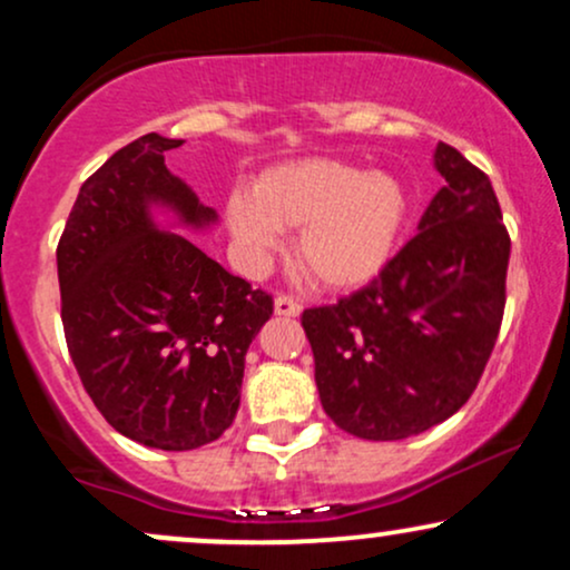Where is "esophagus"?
Segmentation results:
<instances>
[{"label": "esophagus", "instance_id": "obj_1", "mask_svg": "<svg viewBox=\"0 0 570 570\" xmlns=\"http://www.w3.org/2000/svg\"><path fill=\"white\" fill-rule=\"evenodd\" d=\"M299 311H303V305H299V299L289 297V294H278L276 297V313L278 316H299Z\"/></svg>", "mask_w": 570, "mask_h": 570}]
</instances>
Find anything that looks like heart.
<instances>
[{
    "label": "heart",
    "instance_id": "b5f03b06",
    "mask_svg": "<svg viewBox=\"0 0 570 570\" xmlns=\"http://www.w3.org/2000/svg\"><path fill=\"white\" fill-rule=\"evenodd\" d=\"M407 222V193L391 174L307 158L265 171L254 189L227 200V227L248 263L276 254L284 230H297V263L330 289L367 284L394 254Z\"/></svg>",
    "mask_w": 570,
    "mask_h": 570
}]
</instances>
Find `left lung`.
Returning a JSON list of instances; mask_svg holds the SVG:
<instances>
[{
	"mask_svg": "<svg viewBox=\"0 0 570 570\" xmlns=\"http://www.w3.org/2000/svg\"><path fill=\"white\" fill-rule=\"evenodd\" d=\"M434 163L444 187L381 276L299 318L324 412L362 440H407L448 421L499 340L512 248L499 198L450 144H436Z\"/></svg>",
	"mask_w": 570,
	"mask_h": 570,
	"instance_id": "8db88e82",
	"label": "left lung"
}]
</instances>
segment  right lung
Returning <instances> with one entry per match:
<instances>
[{
  "label": "right lung",
  "mask_w": 570,
  "mask_h": 570,
  "mask_svg": "<svg viewBox=\"0 0 570 570\" xmlns=\"http://www.w3.org/2000/svg\"><path fill=\"white\" fill-rule=\"evenodd\" d=\"M179 139L147 134L90 174L58 240L61 322L96 410L128 440L195 450L233 426L244 358L273 297L193 240L155 227L149 206L185 225L214 208L166 168Z\"/></svg>",
  "instance_id": "add662e5"
}]
</instances>
